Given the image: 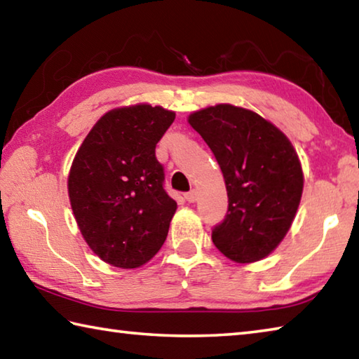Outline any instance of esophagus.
<instances>
[{"mask_svg":"<svg viewBox=\"0 0 359 359\" xmlns=\"http://www.w3.org/2000/svg\"><path fill=\"white\" fill-rule=\"evenodd\" d=\"M185 199H187L188 202H196V199H198V191H196V190L188 191V193L185 194Z\"/></svg>","mask_w":359,"mask_h":359,"instance_id":"1","label":"esophagus"}]
</instances>
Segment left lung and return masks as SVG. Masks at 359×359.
Segmentation results:
<instances>
[{
	"mask_svg": "<svg viewBox=\"0 0 359 359\" xmlns=\"http://www.w3.org/2000/svg\"><path fill=\"white\" fill-rule=\"evenodd\" d=\"M223 172L226 218L215 226V246L238 264L256 262L283 242L303 193L302 163L281 130L262 116L219 103L188 116Z\"/></svg>",
	"mask_w": 359,
	"mask_h": 359,
	"instance_id": "left-lung-1",
	"label": "left lung"
}]
</instances>
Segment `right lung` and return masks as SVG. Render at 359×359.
Instances as JSON below:
<instances>
[{
    "instance_id": "add662e5",
    "label": "right lung",
    "mask_w": 359,
    "mask_h": 359,
    "mask_svg": "<svg viewBox=\"0 0 359 359\" xmlns=\"http://www.w3.org/2000/svg\"><path fill=\"white\" fill-rule=\"evenodd\" d=\"M175 113L147 103L116 108L90 128L70 166V205L90 250L138 269L165 243L177 202L163 188L155 146Z\"/></svg>"
}]
</instances>
